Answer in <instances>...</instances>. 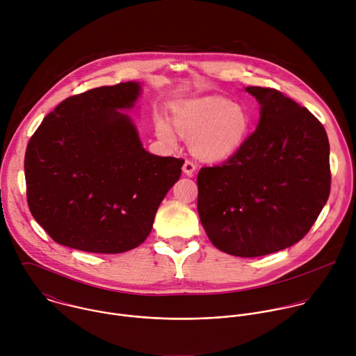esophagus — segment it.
I'll use <instances>...</instances> for the list:
<instances>
[{
    "instance_id": "obj_1",
    "label": "esophagus",
    "mask_w": 356,
    "mask_h": 356,
    "mask_svg": "<svg viewBox=\"0 0 356 356\" xmlns=\"http://www.w3.org/2000/svg\"><path fill=\"white\" fill-rule=\"evenodd\" d=\"M195 169H197L195 162L191 161V159H186V162H184V165H183V172H184L187 176H193L194 172H195Z\"/></svg>"
}]
</instances>
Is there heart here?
Here are the masks:
<instances>
[{
	"label": "heart",
	"instance_id": "b5f03b06",
	"mask_svg": "<svg viewBox=\"0 0 356 356\" xmlns=\"http://www.w3.org/2000/svg\"><path fill=\"white\" fill-rule=\"evenodd\" d=\"M179 131L193 136V152L209 161L229 156L242 145L250 129L252 117L246 107L224 97H202L183 101L175 108ZM159 134L168 140L175 131L166 120L158 121Z\"/></svg>",
	"mask_w": 356,
	"mask_h": 356
}]
</instances>
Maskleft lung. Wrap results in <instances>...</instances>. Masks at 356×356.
Listing matches in <instances>:
<instances>
[{"mask_svg":"<svg viewBox=\"0 0 356 356\" xmlns=\"http://www.w3.org/2000/svg\"><path fill=\"white\" fill-rule=\"evenodd\" d=\"M261 120L224 163L197 175L200 221L213 245L241 258L289 248L307 235L331 190L323 124L282 91L246 87Z\"/></svg>","mask_w":356,"mask_h":356,"instance_id":"1","label":"left lung"}]
</instances>
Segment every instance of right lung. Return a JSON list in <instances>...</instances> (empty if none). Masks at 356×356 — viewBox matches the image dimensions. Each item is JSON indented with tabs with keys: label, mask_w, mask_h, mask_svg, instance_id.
<instances>
[{
	"label": "right lung",
	"mask_w": 356,
	"mask_h": 356,
	"mask_svg": "<svg viewBox=\"0 0 356 356\" xmlns=\"http://www.w3.org/2000/svg\"><path fill=\"white\" fill-rule=\"evenodd\" d=\"M135 81L72 95L49 113L25 152L26 200L55 242L92 253H122L150 234L158 207L184 161L142 147L118 110L139 95Z\"/></svg>",
	"instance_id": "right-lung-1"
}]
</instances>
